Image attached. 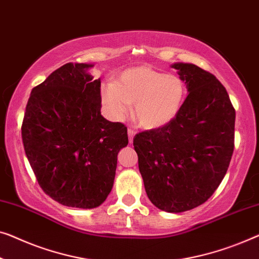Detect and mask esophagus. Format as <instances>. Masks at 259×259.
<instances>
[{
	"instance_id": "1",
	"label": "esophagus",
	"mask_w": 259,
	"mask_h": 259,
	"mask_svg": "<svg viewBox=\"0 0 259 259\" xmlns=\"http://www.w3.org/2000/svg\"><path fill=\"white\" fill-rule=\"evenodd\" d=\"M128 140H130V142H133V138H134V136H136V131H134L133 128H128Z\"/></svg>"
}]
</instances>
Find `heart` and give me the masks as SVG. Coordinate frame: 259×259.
I'll return each mask as SVG.
<instances>
[{
    "label": "heart",
    "mask_w": 259,
    "mask_h": 259,
    "mask_svg": "<svg viewBox=\"0 0 259 259\" xmlns=\"http://www.w3.org/2000/svg\"><path fill=\"white\" fill-rule=\"evenodd\" d=\"M185 98V84L175 74L159 72L148 66L123 71L114 84L102 90V100L108 114L121 119L136 104L139 125L154 130L176 117Z\"/></svg>",
    "instance_id": "heart-1"
}]
</instances>
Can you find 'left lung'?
<instances>
[{
    "label": "left lung",
    "mask_w": 259,
    "mask_h": 259,
    "mask_svg": "<svg viewBox=\"0 0 259 259\" xmlns=\"http://www.w3.org/2000/svg\"><path fill=\"white\" fill-rule=\"evenodd\" d=\"M188 96L176 117L133 139L147 196L168 212L190 210L215 193L235 144V108L221 81L188 63L171 65Z\"/></svg>",
    "instance_id": "obj_1"
}]
</instances>
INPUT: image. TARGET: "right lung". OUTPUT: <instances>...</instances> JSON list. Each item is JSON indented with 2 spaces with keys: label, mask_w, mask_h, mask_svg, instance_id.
<instances>
[{
  "label": "right lung",
  "mask_w": 259,
  "mask_h": 259,
  "mask_svg": "<svg viewBox=\"0 0 259 259\" xmlns=\"http://www.w3.org/2000/svg\"><path fill=\"white\" fill-rule=\"evenodd\" d=\"M92 64L67 63L32 89L22 122L24 151L37 181L52 200L92 209L110 194L127 127L100 113V79Z\"/></svg>",
  "instance_id": "obj_1"
}]
</instances>
